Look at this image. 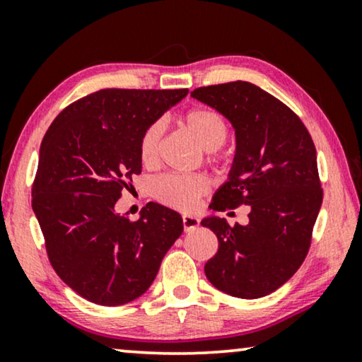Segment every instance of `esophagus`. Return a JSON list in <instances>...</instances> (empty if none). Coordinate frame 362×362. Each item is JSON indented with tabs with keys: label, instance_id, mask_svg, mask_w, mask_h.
<instances>
[{
	"label": "esophagus",
	"instance_id": "34e87169",
	"mask_svg": "<svg viewBox=\"0 0 362 362\" xmlns=\"http://www.w3.org/2000/svg\"><path fill=\"white\" fill-rule=\"evenodd\" d=\"M182 226H185V232H191V230H194L197 226H199V219H197L196 216L185 214L182 216Z\"/></svg>",
	"mask_w": 362,
	"mask_h": 362
}]
</instances>
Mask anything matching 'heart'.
I'll use <instances>...</instances> for the list:
<instances>
[{
	"mask_svg": "<svg viewBox=\"0 0 362 362\" xmlns=\"http://www.w3.org/2000/svg\"><path fill=\"white\" fill-rule=\"evenodd\" d=\"M187 133L206 151H216L224 145L227 125L219 113L211 108H192L182 118ZM163 136V123L156 122L146 128L140 140V158L145 165L158 160ZM207 191V181L201 175H166L155 182V196L165 204L176 209H191Z\"/></svg>",
	"mask_w": 362,
	"mask_h": 362,
	"instance_id": "obj_1",
	"label": "heart"
}]
</instances>
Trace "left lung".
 <instances>
[{
    "label": "left lung",
    "instance_id": "8db88e82",
    "mask_svg": "<svg viewBox=\"0 0 362 362\" xmlns=\"http://www.w3.org/2000/svg\"><path fill=\"white\" fill-rule=\"evenodd\" d=\"M191 97L235 132L229 175L209 207H250L247 226L230 227L217 216L201 221L219 242L206 276L227 295L262 298L288 281L308 252L323 201L313 140L285 103L250 82L199 87Z\"/></svg>",
    "mask_w": 362,
    "mask_h": 362
}]
</instances>
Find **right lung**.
<instances>
[{"label": "right lung", "mask_w": 362, "mask_h": 362, "mask_svg": "<svg viewBox=\"0 0 362 362\" xmlns=\"http://www.w3.org/2000/svg\"><path fill=\"white\" fill-rule=\"evenodd\" d=\"M187 92L103 88L64 108L42 138L33 211L56 274L92 303L140 298L182 234L170 207L148 202L133 222L115 204L141 173L143 133Z\"/></svg>", "instance_id": "right-lung-1"}]
</instances>
